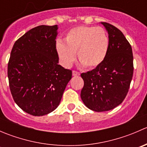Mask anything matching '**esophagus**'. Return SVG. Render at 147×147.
<instances>
[{"label":"esophagus","mask_w":147,"mask_h":147,"mask_svg":"<svg viewBox=\"0 0 147 147\" xmlns=\"http://www.w3.org/2000/svg\"><path fill=\"white\" fill-rule=\"evenodd\" d=\"M80 75V72H77V71H72V76H79Z\"/></svg>","instance_id":"obj_1"}]
</instances>
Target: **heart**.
Instances as JSON below:
<instances>
[{"label":"heart","instance_id":"obj_1","mask_svg":"<svg viewBox=\"0 0 147 147\" xmlns=\"http://www.w3.org/2000/svg\"><path fill=\"white\" fill-rule=\"evenodd\" d=\"M55 49L65 67L72 65L77 53L81 65L93 69L105 60L109 50V38L101 27L78 26L67 32L64 42L60 40L56 42Z\"/></svg>","mask_w":147,"mask_h":147}]
</instances>
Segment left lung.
I'll return each instance as SVG.
<instances>
[{"instance_id":"obj_1","label":"left lung","mask_w":147,"mask_h":147,"mask_svg":"<svg viewBox=\"0 0 147 147\" xmlns=\"http://www.w3.org/2000/svg\"><path fill=\"white\" fill-rule=\"evenodd\" d=\"M109 50L105 60L95 69L81 74L84 87L81 99L87 108L106 112L119 105L127 96L133 76L132 49L122 32L107 23Z\"/></svg>"}]
</instances>
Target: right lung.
Segmentation results:
<instances>
[{
	"label": "right lung",
	"instance_id": "obj_1",
	"mask_svg": "<svg viewBox=\"0 0 147 147\" xmlns=\"http://www.w3.org/2000/svg\"><path fill=\"white\" fill-rule=\"evenodd\" d=\"M58 26H39L14 43L8 65L10 90L20 109L43 116L60 105L72 71L58 64Z\"/></svg>",
	"mask_w": 147,
	"mask_h": 147
}]
</instances>
